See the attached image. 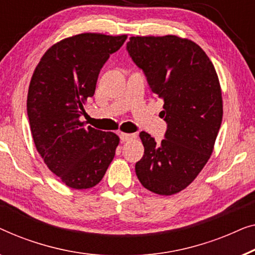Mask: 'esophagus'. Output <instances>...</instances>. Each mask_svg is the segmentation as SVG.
<instances>
[{
    "label": "esophagus",
    "instance_id": "34e87169",
    "mask_svg": "<svg viewBox=\"0 0 255 255\" xmlns=\"http://www.w3.org/2000/svg\"><path fill=\"white\" fill-rule=\"evenodd\" d=\"M135 137V134H126V132H121L120 134V139L123 142H127L129 139L134 138Z\"/></svg>",
    "mask_w": 255,
    "mask_h": 255
}]
</instances>
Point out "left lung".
I'll use <instances>...</instances> for the list:
<instances>
[{"mask_svg": "<svg viewBox=\"0 0 255 255\" xmlns=\"http://www.w3.org/2000/svg\"><path fill=\"white\" fill-rule=\"evenodd\" d=\"M126 49L164 100L160 114L167 124L160 142L139 132L144 155L136 175L152 193L175 194L198 177L213 152L223 117L216 70L199 45L177 35L131 37Z\"/></svg>", "mask_w": 255, "mask_h": 255, "instance_id": "left-lung-1", "label": "left lung"}]
</instances>
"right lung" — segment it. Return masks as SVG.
<instances>
[{"instance_id": "add662e5", "label": "right lung", "mask_w": 255, "mask_h": 255, "mask_svg": "<svg viewBox=\"0 0 255 255\" xmlns=\"http://www.w3.org/2000/svg\"><path fill=\"white\" fill-rule=\"evenodd\" d=\"M126 39L100 33L63 39L45 53L31 78L27 117L35 148L70 188L96 186L116 155L118 135L87 127L81 118L100 69Z\"/></svg>"}]
</instances>
